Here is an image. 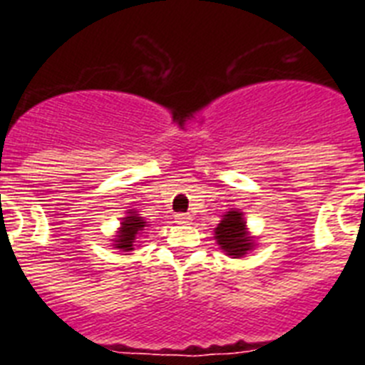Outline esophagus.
<instances>
[{
    "instance_id": "1",
    "label": "esophagus",
    "mask_w": 365,
    "mask_h": 365,
    "mask_svg": "<svg viewBox=\"0 0 365 365\" xmlns=\"http://www.w3.org/2000/svg\"><path fill=\"white\" fill-rule=\"evenodd\" d=\"M175 219H177V222H180V225H186V222L192 221V215H190V214H177Z\"/></svg>"
}]
</instances>
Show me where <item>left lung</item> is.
I'll return each instance as SVG.
<instances>
[{
	"mask_svg": "<svg viewBox=\"0 0 365 365\" xmlns=\"http://www.w3.org/2000/svg\"><path fill=\"white\" fill-rule=\"evenodd\" d=\"M214 240L227 256L240 259L256 247V237L248 232L243 212L237 208L225 212L221 222L214 228Z\"/></svg>",
	"mask_w": 365,
	"mask_h": 365,
	"instance_id": "8db88e82",
	"label": "left lung"
}]
</instances>
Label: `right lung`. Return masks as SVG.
<instances>
[{
	"instance_id": "add662e5",
	"label": "right lung",
	"mask_w": 365,
	"mask_h": 365,
	"mask_svg": "<svg viewBox=\"0 0 365 365\" xmlns=\"http://www.w3.org/2000/svg\"><path fill=\"white\" fill-rule=\"evenodd\" d=\"M148 227H150L148 221L137 210H128L124 217H120V227H118L117 235L111 240V247L120 252H133L135 243L140 235H144Z\"/></svg>"
}]
</instances>
